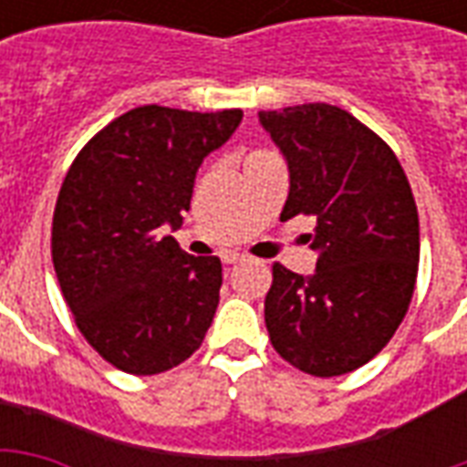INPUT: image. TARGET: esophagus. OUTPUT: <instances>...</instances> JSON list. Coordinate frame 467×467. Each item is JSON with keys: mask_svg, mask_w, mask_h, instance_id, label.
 <instances>
[{"mask_svg": "<svg viewBox=\"0 0 467 467\" xmlns=\"http://www.w3.org/2000/svg\"><path fill=\"white\" fill-rule=\"evenodd\" d=\"M223 260H224V263H227V265H237V263H244V254L230 253V254H224Z\"/></svg>", "mask_w": 467, "mask_h": 467, "instance_id": "34e87169", "label": "esophagus"}]
</instances>
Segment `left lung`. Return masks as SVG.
<instances>
[{
  "label": "left lung",
  "mask_w": 467,
  "mask_h": 467,
  "mask_svg": "<svg viewBox=\"0 0 467 467\" xmlns=\"http://www.w3.org/2000/svg\"><path fill=\"white\" fill-rule=\"evenodd\" d=\"M287 160L280 220L307 214L315 273L273 265L265 325L280 358L315 378L358 370L408 313L420 224L410 182L378 134L340 107L313 102L260 112Z\"/></svg>",
  "instance_id": "obj_1"
}]
</instances>
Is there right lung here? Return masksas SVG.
I'll return each instance as SVG.
<instances>
[{
	"instance_id": "right-lung-1",
	"label": "right lung",
	"mask_w": 467,
	"mask_h": 467,
	"mask_svg": "<svg viewBox=\"0 0 467 467\" xmlns=\"http://www.w3.org/2000/svg\"><path fill=\"white\" fill-rule=\"evenodd\" d=\"M240 119L243 109L134 107L99 130L67 172L52 263L79 333L117 370H170L213 325L220 257H192L162 230L182 227L200 164Z\"/></svg>"
}]
</instances>
